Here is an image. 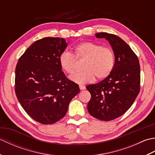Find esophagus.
<instances>
[{
  "label": "esophagus",
  "mask_w": 155,
  "mask_h": 155,
  "mask_svg": "<svg viewBox=\"0 0 155 155\" xmlns=\"http://www.w3.org/2000/svg\"><path fill=\"white\" fill-rule=\"evenodd\" d=\"M79 88H80L81 90H84L85 88H86V87H85V86H84V85H81V84L79 85Z\"/></svg>",
  "instance_id": "esophagus-1"
}]
</instances>
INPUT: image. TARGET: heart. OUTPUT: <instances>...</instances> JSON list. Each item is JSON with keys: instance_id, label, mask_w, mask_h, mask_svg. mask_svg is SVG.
<instances>
[{"instance_id": "heart-1", "label": "heart", "mask_w": 155, "mask_h": 155, "mask_svg": "<svg viewBox=\"0 0 155 155\" xmlns=\"http://www.w3.org/2000/svg\"><path fill=\"white\" fill-rule=\"evenodd\" d=\"M77 60H84V71L70 76V79L78 84L89 83L95 77L103 80L109 76L114 67L115 55L111 48L93 42H83L74 47V57L70 52L64 51L59 56L58 61L61 68L68 74L74 72Z\"/></svg>"}]
</instances>
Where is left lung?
<instances>
[{
    "label": "left lung",
    "mask_w": 155,
    "mask_h": 155,
    "mask_svg": "<svg viewBox=\"0 0 155 155\" xmlns=\"http://www.w3.org/2000/svg\"><path fill=\"white\" fill-rule=\"evenodd\" d=\"M95 37L108 41L114 52L115 62L108 77L86 87L91 94L87 109L97 119L109 121L126 113L139 94L140 64L135 53L118 36L98 32Z\"/></svg>",
    "instance_id": "obj_1"
}]
</instances>
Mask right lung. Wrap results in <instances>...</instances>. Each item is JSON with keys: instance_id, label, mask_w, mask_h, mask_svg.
I'll use <instances>...</instances> for the list:
<instances>
[{"instance_id": "add662e5", "label": "right lung", "mask_w": 155, "mask_h": 155, "mask_svg": "<svg viewBox=\"0 0 155 155\" xmlns=\"http://www.w3.org/2000/svg\"><path fill=\"white\" fill-rule=\"evenodd\" d=\"M67 47L62 38H43L32 43L16 64V97L26 113L41 124H51L63 118L80 91L59 64V56Z\"/></svg>"}]
</instances>
